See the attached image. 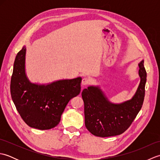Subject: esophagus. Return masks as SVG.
<instances>
[{"instance_id": "esophagus-1", "label": "esophagus", "mask_w": 160, "mask_h": 160, "mask_svg": "<svg viewBox=\"0 0 160 160\" xmlns=\"http://www.w3.org/2000/svg\"><path fill=\"white\" fill-rule=\"evenodd\" d=\"M91 83V80L89 78L84 77L82 80V85H88Z\"/></svg>"}]
</instances>
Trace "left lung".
<instances>
[{
  "label": "left lung",
  "mask_w": 160,
  "mask_h": 160,
  "mask_svg": "<svg viewBox=\"0 0 160 160\" xmlns=\"http://www.w3.org/2000/svg\"><path fill=\"white\" fill-rule=\"evenodd\" d=\"M138 65L140 83L130 100L121 104L111 103L98 87L91 86L82 91L85 126L93 135L102 138L120 135L136 118L143 104L147 82L144 60Z\"/></svg>",
  "instance_id": "1"
}]
</instances>
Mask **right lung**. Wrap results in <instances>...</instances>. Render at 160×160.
<instances>
[{"label":"right lung","instance_id":"1","mask_svg":"<svg viewBox=\"0 0 160 160\" xmlns=\"http://www.w3.org/2000/svg\"><path fill=\"white\" fill-rule=\"evenodd\" d=\"M26 47L17 53L10 84L12 100L30 127L48 130L59 124L69 100L80 93L82 78L62 80L47 85L30 82L25 74Z\"/></svg>","mask_w":160,"mask_h":160}]
</instances>
